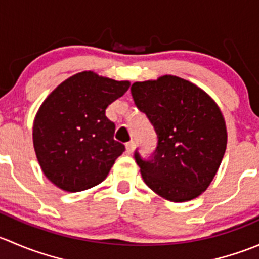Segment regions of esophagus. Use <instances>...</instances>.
Listing matches in <instances>:
<instances>
[{
    "label": "esophagus",
    "instance_id": "34e87169",
    "mask_svg": "<svg viewBox=\"0 0 259 259\" xmlns=\"http://www.w3.org/2000/svg\"><path fill=\"white\" fill-rule=\"evenodd\" d=\"M125 148H126L127 153L132 154L133 150H134V148H135V143L133 142V140H130V142H127L126 144H125Z\"/></svg>",
    "mask_w": 259,
    "mask_h": 259
}]
</instances>
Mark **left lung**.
<instances>
[{
	"mask_svg": "<svg viewBox=\"0 0 259 259\" xmlns=\"http://www.w3.org/2000/svg\"><path fill=\"white\" fill-rule=\"evenodd\" d=\"M132 95L156 134L148 159L135 150L145 184L170 202L202 194L218 170L227 146V129L217 104L198 86L165 75L134 82Z\"/></svg>",
	"mask_w": 259,
	"mask_h": 259,
	"instance_id": "1",
	"label": "left lung"
}]
</instances>
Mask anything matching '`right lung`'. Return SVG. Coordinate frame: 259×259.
<instances>
[{
	"label": "right lung",
	"instance_id": "1",
	"mask_svg": "<svg viewBox=\"0 0 259 259\" xmlns=\"http://www.w3.org/2000/svg\"><path fill=\"white\" fill-rule=\"evenodd\" d=\"M129 86V81L83 71L50 94L32 132L36 156L50 182L66 192H81L108 177L125 146L114 140L115 124L105 111Z\"/></svg>",
	"mask_w": 259,
	"mask_h": 259
}]
</instances>
